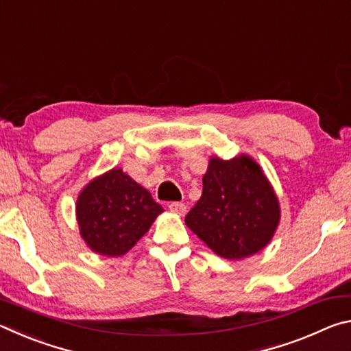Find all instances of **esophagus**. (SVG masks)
I'll list each match as a JSON object with an SVG mask.
<instances>
[{"instance_id": "obj_1", "label": "esophagus", "mask_w": 351, "mask_h": 351, "mask_svg": "<svg viewBox=\"0 0 351 351\" xmlns=\"http://www.w3.org/2000/svg\"><path fill=\"white\" fill-rule=\"evenodd\" d=\"M169 209L170 212L176 213V215H184V213L187 212V206L184 203H180V201H171L169 204Z\"/></svg>"}]
</instances>
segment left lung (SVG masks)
Masks as SVG:
<instances>
[{
  "label": "left lung",
  "mask_w": 351,
  "mask_h": 351,
  "mask_svg": "<svg viewBox=\"0 0 351 351\" xmlns=\"http://www.w3.org/2000/svg\"><path fill=\"white\" fill-rule=\"evenodd\" d=\"M280 219L278 201L251 158H212L203 195L186 224L219 257L240 260L268 245Z\"/></svg>",
  "instance_id": "obj_1"
}]
</instances>
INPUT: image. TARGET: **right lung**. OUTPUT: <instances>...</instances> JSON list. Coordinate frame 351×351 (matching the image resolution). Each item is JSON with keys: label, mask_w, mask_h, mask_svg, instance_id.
<instances>
[{"label": "right lung", "mask_w": 351, "mask_h": 351, "mask_svg": "<svg viewBox=\"0 0 351 351\" xmlns=\"http://www.w3.org/2000/svg\"><path fill=\"white\" fill-rule=\"evenodd\" d=\"M75 212L86 245L100 255L117 257L150 229L162 207L147 189L112 169L82 190Z\"/></svg>", "instance_id": "add662e5"}]
</instances>
